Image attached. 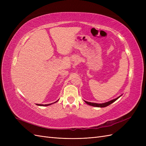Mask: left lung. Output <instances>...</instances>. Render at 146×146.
<instances>
[{"instance_id":"obj_1","label":"left lung","mask_w":146,"mask_h":146,"mask_svg":"<svg viewBox=\"0 0 146 146\" xmlns=\"http://www.w3.org/2000/svg\"><path fill=\"white\" fill-rule=\"evenodd\" d=\"M120 97H121V96H119V97H118V98H117L115 99L111 100H110V101H109V102H107L104 103V104L91 103V102H87V101H85V102H86L87 104L90 105H91V106H93V107H107V106L110 105V104H111L112 103H113L114 102H115L117 99H119V98H120Z\"/></svg>"}]
</instances>
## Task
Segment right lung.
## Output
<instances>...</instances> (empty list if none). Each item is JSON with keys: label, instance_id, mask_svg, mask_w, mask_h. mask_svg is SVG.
I'll use <instances>...</instances> for the list:
<instances>
[{"label": "right lung", "instance_id": "1", "mask_svg": "<svg viewBox=\"0 0 146 146\" xmlns=\"http://www.w3.org/2000/svg\"><path fill=\"white\" fill-rule=\"evenodd\" d=\"M58 101V100H57ZM56 101V102H57ZM55 102L54 103H55V102ZM53 104V103H52ZM52 104H46V105H42V104H37V105H39V106H48V105H51Z\"/></svg>", "mask_w": 146, "mask_h": 146}]
</instances>
